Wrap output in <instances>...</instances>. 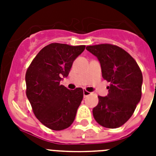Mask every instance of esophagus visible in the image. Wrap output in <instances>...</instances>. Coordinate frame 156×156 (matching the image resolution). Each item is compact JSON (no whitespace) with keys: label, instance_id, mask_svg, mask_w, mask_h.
I'll return each mask as SVG.
<instances>
[{"label":"esophagus","instance_id":"obj_1","mask_svg":"<svg viewBox=\"0 0 156 156\" xmlns=\"http://www.w3.org/2000/svg\"><path fill=\"white\" fill-rule=\"evenodd\" d=\"M90 93L89 92V91H87V90H83V96H84V98L87 97V96H88V95H90Z\"/></svg>","mask_w":156,"mask_h":156}]
</instances>
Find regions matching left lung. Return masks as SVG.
I'll return each instance as SVG.
<instances>
[{
  "label": "left lung",
  "mask_w": 156,
  "mask_h": 156,
  "mask_svg": "<svg viewBox=\"0 0 156 156\" xmlns=\"http://www.w3.org/2000/svg\"><path fill=\"white\" fill-rule=\"evenodd\" d=\"M86 49L100 61L104 79L110 83L108 95L98 96L93 116L105 128L123 126L133 115L142 96L143 73L136 61L123 48L110 44L87 46Z\"/></svg>",
  "instance_id": "1"
}]
</instances>
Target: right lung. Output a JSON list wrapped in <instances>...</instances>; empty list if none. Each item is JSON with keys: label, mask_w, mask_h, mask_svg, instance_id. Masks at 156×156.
Instances as JSON below:
<instances>
[{"label": "right lung", "mask_w": 156, "mask_h": 156, "mask_svg": "<svg viewBox=\"0 0 156 156\" xmlns=\"http://www.w3.org/2000/svg\"><path fill=\"white\" fill-rule=\"evenodd\" d=\"M85 45L70 46L52 43L33 59L26 73V94L36 118L52 130L72 125L83 98V90H69L60 84L67 77L73 61Z\"/></svg>", "instance_id": "obj_1"}]
</instances>
